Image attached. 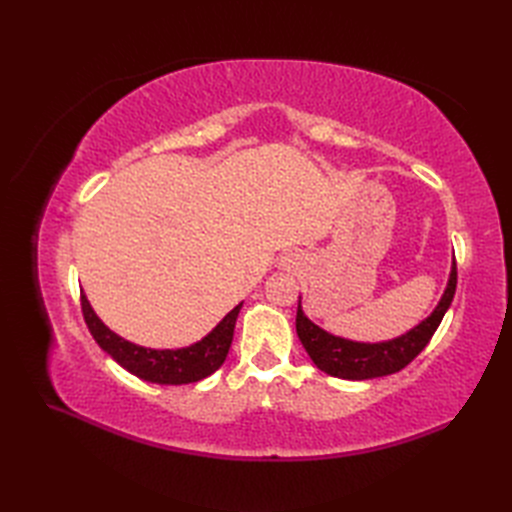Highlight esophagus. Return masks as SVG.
<instances>
[{
    "label": "esophagus",
    "mask_w": 512,
    "mask_h": 512,
    "mask_svg": "<svg viewBox=\"0 0 512 512\" xmlns=\"http://www.w3.org/2000/svg\"><path fill=\"white\" fill-rule=\"evenodd\" d=\"M297 265H299V256L297 254H288V256L282 258V267H286V269H292V267H297Z\"/></svg>",
    "instance_id": "34e87169"
}]
</instances>
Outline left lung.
Wrapping results in <instances>:
<instances>
[{"label":"left lung","mask_w":512,"mask_h":512,"mask_svg":"<svg viewBox=\"0 0 512 512\" xmlns=\"http://www.w3.org/2000/svg\"><path fill=\"white\" fill-rule=\"evenodd\" d=\"M457 288V265L453 260L451 275H448V284L442 294L436 309L423 320L418 322L414 329L399 335L389 342L367 344V342H352L346 337H337L329 331L320 329L303 314L301 297L297 307V335L301 339L303 348L307 350L309 359L314 365L324 371V374L342 378V380H369L395 374V371L404 369L412 363L421 350L429 344L431 335L436 333L440 322L451 307Z\"/></svg>","instance_id":"obj_1"}]
</instances>
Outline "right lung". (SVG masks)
Returning <instances> with one entry per match:
<instances>
[{
    "label": "right lung",
    "mask_w": 512,
    "mask_h": 512,
    "mask_svg": "<svg viewBox=\"0 0 512 512\" xmlns=\"http://www.w3.org/2000/svg\"><path fill=\"white\" fill-rule=\"evenodd\" d=\"M239 303L235 309L220 320L218 327L207 333L200 342L177 348V350H153L145 346H136L128 339L113 333L106 324L96 316L94 307L89 305L85 294H81V307L87 327L94 335L98 346L113 356L123 369H128L136 378L156 382V384H190L211 376L215 369H220L235 335L237 316L241 312Z\"/></svg>",
    "instance_id": "right-lung-1"
}]
</instances>
